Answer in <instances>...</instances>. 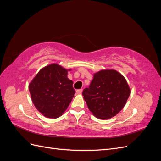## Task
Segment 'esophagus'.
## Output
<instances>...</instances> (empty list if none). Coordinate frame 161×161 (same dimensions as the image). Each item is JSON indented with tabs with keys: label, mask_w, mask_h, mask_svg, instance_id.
<instances>
[{
	"label": "esophagus",
	"mask_w": 161,
	"mask_h": 161,
	"mask_svg": "<svg viewBox=\"0 0 161 161\" xmlns=\"http://www.w3.org/2000/svg\"><path fill=\"white\" fill-rule=\"evenodd\" d=\"M82 92V89L76 91V94H78V95H80Z\"/></svg>",
	"instance_id": "1"
}]
</instances>
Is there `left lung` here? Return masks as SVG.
Returning <instances> with one entry per match:
<instances>
[{"mask_svg": "<svg viewBox=\"0 0 161 161\" xmlns=\"http://www.w3.org/2000/svg\"><path fill=\"white\" fill-rule=\"evenodd\" d=\"M131 90L124 76L115 70L95 73L89 88L82 91L87 107L101 119L113 118L124 108Z\"/></svg>", "mask_w": 161, "mask_h": 161, "instance_id": "left-lung-1", "label": "left lung"}]
</instances>
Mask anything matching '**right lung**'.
<instances>
[{"instance_id": "add662e5", "label": "right lung", "mask_w": 161, "mask_h": 161, "mask_svg": "<svg viewBox=\"0 0 161 161\" xmlns=\"http://www.w3.org/2000/svg\"><path fill=\"white\" fill-rule=\"evenodd\" d=\"M70 70L53 63L42 68L29 85L33 105L46 118H59L74 97L73 82L67 77Z\"/></svg>"}]
</instances>
